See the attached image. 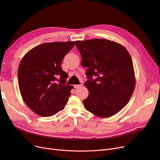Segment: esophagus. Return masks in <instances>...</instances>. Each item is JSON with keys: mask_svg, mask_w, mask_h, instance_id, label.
<instances>
[{"mask_svg": "<svg viewBox=\"0 0 160 160\" xmlns=\"http://www.w3.org/2000/svg\"><path fill=\"white\" fill-rule=\"evenodd\" d=\"M82 86V84L81 83V84H78V85H74V88H78L80 87H81Z\"/></svg>", "mask_w": 160, "mask_h": 160, "instance_id": "34e87169", "label": "esophagus"}]
</instances>
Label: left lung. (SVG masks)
<instances>
[{
	"instance_id": "8db88e82",
	"label": "left lung",
	"mask_w": 160,
	"mask_h": 160,
	"mask_svg": "<svg viewBox=\"0 0 160 160\" xmlns=\"http://www.w3.org/2000/svg\"><path fill=\"white\" fill-rule=\"evenodd\" d=\"M82 65L87 67L83 100L85 108L102 118L113 116L127 105L136 85L131 56L122 45L104 39L77 41Z\"/></svg>"
}]
</instances>
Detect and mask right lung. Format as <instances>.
I'll use <instances>...</instances> for the list:
<instances>
[{
    "mask_svg": "<svg viewBox=\"0 0 160 160\" xmlns=\"http://www.w3.org/2000/svg\"><path fill=\"white\" fill-rule=\"evenodd\" d=\"M74 41L52 42L39 45L28 51L18 68V83L24 102L36 114L52 116L63 110L72 86L61 67Z\"/></svg>",
    "mask_w": 160,
    "mask_h": 160,
    "instance_id": "1",
    "label": "right lung"
}]
</instances>
